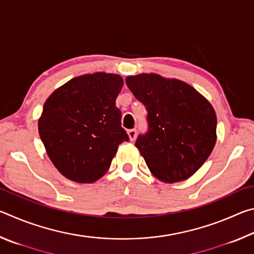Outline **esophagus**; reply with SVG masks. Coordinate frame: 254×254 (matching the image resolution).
Instances as JSON below:
<instances>
[{"label": "esophagus", "mask_w": 254, "mask_h": 254, "mask_svg": "<svg viewBox=\"0 0 254 254\" xmlns=\"http://www.w3.org/2000/svg\"><path fill=\"white\" fill-rule=\"evenodd\" d=\"M127 135H128V139H130L131 141H134L135 136H136V130H134V128H132V130H128Z\"/></svg>", "instance_id": "34e87169"}]
</instances>
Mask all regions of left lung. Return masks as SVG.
<instances>
[{
  "instance_id": "obj_1",
  "label": "left lung",
  "mask_w": 254,
  "mask_h": 254,
  "mask_svg": "<svg viewBox=\"0 0 254 254\" xmlns=\"http://www.w3.org/2000/svg\"><path fill=\"white\" fill-rule=\"evenodd\" d=\"M126 83L148 111V132L135 147L151 174L167 184L191 177L216 143L212 104L185 81L153 72L127 76Z\"/></svg>"
}]
</instances>
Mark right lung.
Returning a JSON list of instances; mask_svg holds the SVG:
<instances>
[{
    "label": "right lung",
    "mask_w": 254,
    "mask_h": 254,
    "mask_svg": "<svg viewBox=\"0 0 254 254\" xmlns=\"http://www.w3.org/2000/svg\"><path fill=\"white\" fill-rule=\"evenodd\" d=\"M123 83L117 74H86L47 98L38 130L51 162L67 179L96 182L109 170L119 144L128 141L115 105Z\"/></svg>",
    "instance_id": "add662e5"
}]
</instances>
